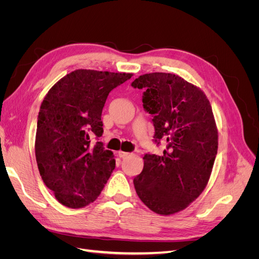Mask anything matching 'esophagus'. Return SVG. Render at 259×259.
<instances>
[{"label":"esophagus","instance_id":"esophagus-1","mask_svg":"<svg viewBox=\"0 0 259 259\" xmlns=\"http://www.w3.org/2000/svg\"><path fill=\"white\" fill-rule=\"evenodd\" d=\"M130 153L128 152H124V151H119V152H117V155H119L120 156V158H125V156H127Z\"/></svg>","mask_w":259,"mask_h":259}]
</instances>
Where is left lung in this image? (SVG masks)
<instances>
[{
	"instance_id": "1",
	"label": "left lung",
	"mask_w": 259,
	"mask_h": 259,
	"mask_svg": "<svg viewBox=\"0 0 259 259\" xmlns=\"http://www.w3.org/2000/svg\"><path fill=\"white\" fill-rule=\"evenodd\" d=\"M144 90V109L152 115L154 143L162 155L146 153L134 178L139 199L160 215L186 208L204 190L218 149V133L205 94L179 75L154 72L132 83Z\"/></svg>"
}]
</instances>
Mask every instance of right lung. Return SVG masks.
<instances>
[{"mask_svg": "<svg viewBox=\"0 0 259 259\" xmlns=\"http://www.w3.org/2000/svg\"><path fill=\"white\" fill-rule=\"evenodd\" d=\"M132 75L79 69L46 94L37 115L35 158L44 184L62 205H89L114 169L112 151L99 142L101 112L109 93Z\"/></svg>", "mask_w": 259, "mask_h": 259, "instance_id": "add662e5", "label": "right lung"}]
</instances>
